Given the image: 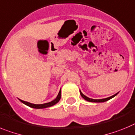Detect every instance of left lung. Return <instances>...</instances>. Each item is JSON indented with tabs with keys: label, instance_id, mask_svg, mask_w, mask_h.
<instances>
[{
	"label": "left lung",
	"instance_id": "obj_1",
	"mask_svg": "<svg viewBox=\"0 0 135 135\" xmlns=\"http://www.w3.org/2000/svg\"><path fill=\"white\" fill-rule=\"evenodd\" d=\"M80 94H81V97H83V98H84L85 100H87V101L93 102V103H103V102L107 101V100H109V99H111V98H113L114 97H115V96L118 94V93H116L115 94H114V95L111 96V97H108V98H103V99H92V98H88V97H86V96L84 95V94L82 93L81 91H80Z\"/></svg>",
	"mask_w": 135,
	"mask_h": 135
}]
</instances>
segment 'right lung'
Segmentation results:
<instances>
[{
	"label": "right lung",
	"instance_id": "add662e5",
	"mask_svg": "<svg viewBox=\"0 0 135 135\" xmlns=\"http://www.w3.org/2000/svg\"><path fill=\"white\" fill-rule=\"evenodd\" d=\"M60 98H61V90H60V92L59 93H58L57 97L55 98L54 100L50 102V103H44V104H40V105H36V104H32V103H28V102L24 101V100H20V99H19V100H20L22 103H24V104H25L26 105L30 107H32V108L43 109V108H47V107H51V106H53V105H56V103H58L59 100H60Z\"/></svg>",
	"mask_w": 135,
	"mask_h": 135
}]
</instances>
